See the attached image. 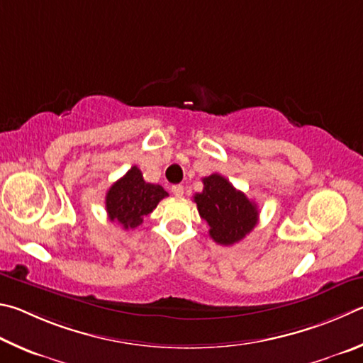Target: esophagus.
<instances>
[{
  "instance_id": "obj_1",
  "label": "esophagus",
  "mask_w": 363,
  "mask_h": 363,
  "mask_svg": "<svg viewBox=\"0 0 363 363\" xmlns=\"http://www.w3.org/2000/svg\"><path fill=\"white\" fill-rule=\"evenodd\" d=\"M172 194H174L175 198H182V196H183V186L182 185H174V186H172Z\"/></svg>"
}]
</instances>
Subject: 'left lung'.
Wrapping results in <instances>:
<instances>
[{
	"instance_id": "left-lung-1",
	"label": "left lung",
	"mask_w": 363,
	"mask_h": 363,
	"mask_svg": "<svg viewBox=\"0 0 363 363\" xmlns=\"http://www.w3.org/2000/svg\"><path fill=\"white\" fill-rule=\"evenodd\" d=\"M204 189L194 194L202 220L211 226L208 234L220 245L242 240L258 223V208L225 177L212 174L202 178Z\"/></svg>"
}]
</instances>
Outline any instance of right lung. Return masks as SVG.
I'll use <instances>...</instances> for the list:
<instances>
[{
  "instance_id": "obj_1",
  "label": "right lung",
  "mask_w": 363,
  "mask_h": 363,
  "mask_svg": "<svg viewBox=\"0 0 363 363\" xmlns=\"http://www.w3.org/2000/svg\"><path fill=\"white\" fill-rule=\"evenodd\" d=\"M165 196L169 194L161 185L146 183L142 172L133 165L108 189L105 198L108 218L116 221L124 230H133L143 223L145 217L155 211Z\"/></svg>"
}]
</instances>
